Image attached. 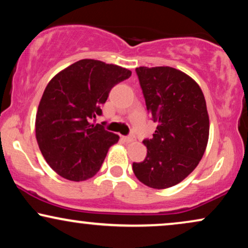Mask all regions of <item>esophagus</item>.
Wrapping results in <instances>:
<instances>
[{"label":"esophagus","mask_w":248,"mask_h":248,"mask_svg":"<svg viewBox=\"0 0 248 248\" xmlns=\"http://www.w3.org/2000/svg\"><path fill=\"white\" fill-rule=\"evenodd\" d=\"M122 140H124L126 143H130L134 140V137L133 136H124L122 137Z\"/></svg>","instance_id":"1"}]
</instances>
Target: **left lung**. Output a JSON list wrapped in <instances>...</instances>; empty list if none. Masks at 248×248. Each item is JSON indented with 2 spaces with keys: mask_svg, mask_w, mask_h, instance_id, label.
<instances>
[{
  "mask_svg": "<svg viewBox=\"0 0 248 248\" xmlns=\"http://www.w3.org/2000/svg\"><path fill=\"white\" fill-rule=\"evenodd\" d=\"M146 109L158 127L143 140L147 153L134 162L136 177L153 189L174 186L192 173L208 142L209 118L203 93L193 79L169 66L137 67Z\"/></svg>",
  "mask_w": 248,
  "mask_h": 248,
  "instance_id": "8db88e82",
  "label": "left lung"
}]
</instances>
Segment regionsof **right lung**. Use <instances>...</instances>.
<instances>
[{
  "label": "right lung",
  "mask_w": 248,
  "mask_h": 248,
  "mask_svg": "<svg viewBox=\"0 0 248 248\" xmlns=\"http://www.w3.org/2000/svg\"><path fill=\"white\" fill-rule=\"evenodd\" d=\"M130 75L117 65L81 59L46 87L36 113V140L46 161L62 177L86 181L101 169L119 136L105 130V122L93 121L102 115L112 88Z\"/></svg>",
  "instance_id": "add662e5"
}]
</instances>
